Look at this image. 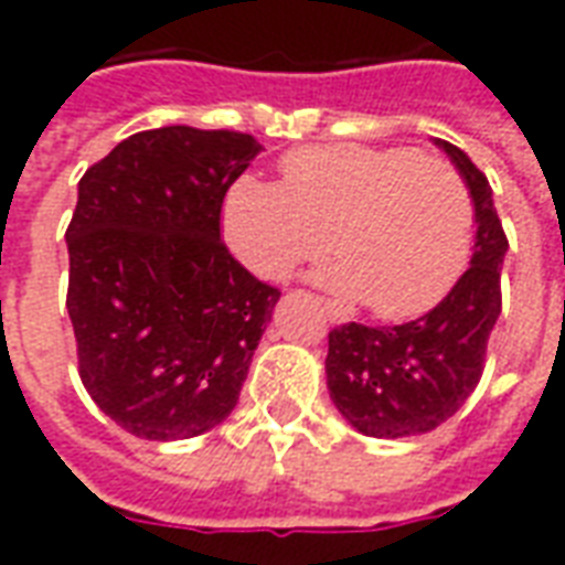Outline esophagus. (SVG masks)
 <instances>
[{
    "mask_svg": "<svg viewBox=\"0 0 565 565\" xmlns=\"http://www.w3.org/2000/svg\"><path fill=\"white\" fill-rule=\"evenodd\" d=\"M323 306V311H327V318H330V323H344V311L335 302H330V299H323L320 302Z\"/></svg>",
    "mask_w": 565,
    "mask_h": 565,
    "instance_id": "34e87169",
    "label": "esophagus"
}]
</instances>
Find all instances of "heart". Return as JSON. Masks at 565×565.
<instances>
[{"mask_svg":"<svg viewBox=\"0 0 565 565\" xmlns=\"http://www.w3.org/2000/svg\"><path fill=\"white\" fill-rule=\"evenodd\" d=\"M281 184L242 178L223 205L238 263L266 281L318 259V281L387 320L436 308L469 266L475 209L450 162L415 148L320 145L287 153Z\"/></svg>","mask_w":565,"mask_h":565,"instance_id":"heart-1","label":"heart"}]
</instances>
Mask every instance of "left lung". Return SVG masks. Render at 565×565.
<instances>
[{
	"mask_svg": "<svg viewBox=\"0 0 565 565\" xmlns=\"http://www.w3.org/2000/svg\"><path fill=\"white\" fill-rule=\"evenodd\" d=\"M469 186L475 247L469 269L424 318L399 327L344 323L330 332L327 387L339 415L372 438H408L441 426L484 372L487 339L502 311L499 275L509 238L484 172L457 145L436 139Z\"/></svg>",
	"mask_w": 565,
	"mask_h": 565,
	"instance_id": "obj_1",
	"label": "left lung"
}]
</instances>
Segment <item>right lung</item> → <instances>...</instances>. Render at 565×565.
<instances>
[{"label": "right lung", "instance_id": "obj_1", "mask_svg": "<svg viewBox=\"0 0 565 565\" xmlns=\"http://www.w3.org/2000/svg\"><path fill=\"white\" fill-rule=\"evenodd\" d=\"M230 129L160 127L90 166L66 230L78 372L148 441L230 417L281 294L221 242L226 190L259 153Z\"/></svg>", "mask_w": 565, "mask_h": 565}]
</instances>
